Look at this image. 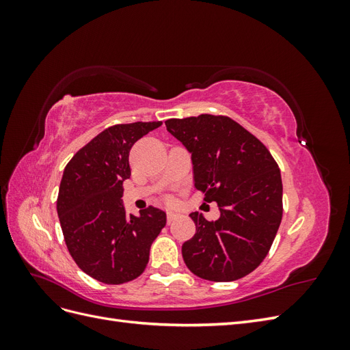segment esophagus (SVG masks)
I'll return each instance as SVG.
<instances>
[{"label": "esophagus", "instance_id": "esophagus-1", "mask_svg": "<svg viewBox=\"0 0 350 350\" xmlns=\"http://www.w3.org/2000/svg\"><path fill=\"white\" fill-rule=\"evenodd\" d=\"M176 217H179V213H176V211H172V210H169L167 213H166V219H167V224H171L172 220H175Z\"/></svg>", "mask_w": 350, "mask_h": 350}]
</instances>
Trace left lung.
I'll return each instance as SVG.
<instances>
[{
	"label": "left lung",
	"mask_w": 350,
	"mask_h": 350,
	"mask_svg": "<svg viewBox=\"0 0 350 350\" xmlns=\"http://www.w3.org/2000/svg\"><path fill=\"white\" fill-rule=\"evenodd\" d=\"M166 130L191 152L194 187L204 201H216L220 217H189L196 235L183 257L196 276L232 282L266 258L283 215L278 162L256 135L226 115L201 113L165 121Z\"/></svg>",
	"instance_id": "1"
}]
</instances>
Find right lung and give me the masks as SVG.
<instances>
[{"instance_id": "add662e5", "label": "right lung", "mask_w": 350, "mask_h": 350, "mask_svg": "<svg viewBox=\"0 0 350 350\" xmlns=\"http://www.w3.org/2000/svg\"><path fill=\"white\" fill-rule=\"evenodd\" d=\"M162 121L115 124L71 157L59 184L57 211L70 256L107 284L134 280L149 262L150 247L166 225L163 210L149 206L126 216L122 183L131 176L133 144Z\"/></svg>"}]
</instances>
